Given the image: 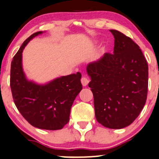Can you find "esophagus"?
<instances>
[{"mask_svg": "<svg viewBox=\"0 0 159 159\" xmlns=\"http://www.w3.org/2000/svg\"><path fill=\"white\" fill-rule=\"evenodd\" d=\"M81 83H82V85L83 86H87L88 84L89 83V80L88 78H86L85 76H83V77L81 79Z\"/></svg>", "mask_w": 159, "mask_h": 159, "instance_id": "obj_1", "label": "esophagus"}]
</instances>
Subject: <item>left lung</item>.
I'll use <instances>...</instances> for the list:
<instances>
[{"label": "left lung", "mask_w": 159, "mask_h": 159, "mask_svg": "<svg viewBox=\"0 0 159 159\" xmlns=\"http://www.w3.org/2000/svg\"><path fill=\"white\" fill-rule=\"evenodd\" d=\"M113 54L105 53L86 67L91 78L95 116L103 126L121 129L139 116L145 105L148 65L139 46L117 30Z\"/></svg>", "instance_id": "left-lung-1"}]
</instances>
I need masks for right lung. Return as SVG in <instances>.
<instances>
[{
    "label": "right lung",
    "instance_id": "1",
    "mask_svg": "<svg viewBox=\"0 0 159 159\" xmlns=\"http://www.w3.org/2000/svg\"><path fill=\"white\" fill-rule=\"evenodd\" d=\"M43 32L27 38L13 57L10 86L14 102L30 125L43 130H60L69 121L70 108L83 89L80 72L62 76L45 84L27 79L23 71L22 53L29 42Z\"/></svg>",
    "mask_w": 159,
    "mask_h": 159
}]
</instances>
